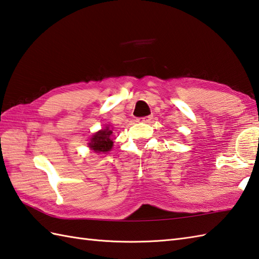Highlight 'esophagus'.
I'll return each mask as SVG.
<instances>
[{
  "instance_id": "1",
  "label": "esophagus",
  "mask_w": 259,
  "mask_h": 259,
  "mask_svg": "<svg viewBox=\"0 0 259 259\" xmlns=\"http://www.w3.org/2000/svg\"><path fill=\"white\" fill-rule=\"evenodd\" d=\"M152 117H153V115L150 114V115H147V117H142L139 120L140 121H144V122H149V121L152 119Z\"/></svg>"
}]
</instances>
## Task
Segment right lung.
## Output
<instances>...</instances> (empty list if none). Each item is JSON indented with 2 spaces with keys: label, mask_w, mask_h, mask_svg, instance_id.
I'll list each match as a JSON object with an SVG mask.
<instances>
[{
  "label": "right lung",
  "mask_w": 259,
  "mask_h": 259,
  "mask_svg": "<svg viewBox=\"0 0 259 259\" xmlns=\"http://www.w3.org/2000/svg\"><path fill=\"white\" fill-rule=\"evenodd\" d=\"M112 131L108 126L106 129L98 131L96 135L92 136L89 147L95 152H107L111 150L113 145V141L111 140V137H110Z\"/></svg>",
  "instance_id": "1"
}]
</instances>
